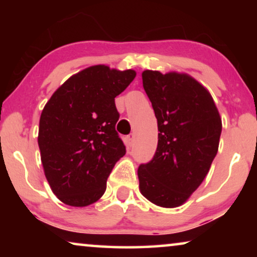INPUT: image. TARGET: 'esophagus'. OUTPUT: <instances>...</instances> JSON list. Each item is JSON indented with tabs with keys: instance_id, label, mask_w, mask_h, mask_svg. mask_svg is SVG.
Masks as SVG:
<instances>
[{
	"instance_id": "esophagus-1",
	"label": "esophagus",
	"mask_w": 257,
	"mask_h": 257,
	"mask_svg": "<svg viewBox=\"0 0 257 257\" xmlns=\"http://www.w3.org/2000/svg\"><path fill=\"white\" fill-rule=\"evenodd\" d=\"M135 135H133V133H131V135H130L127 138H126V142H127V145L128 146H132L133 145V143H135Z\"/></svg>"
}]
</instances>
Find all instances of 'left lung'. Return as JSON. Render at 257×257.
I'll return each instance as SVG.
<instances>
[{"instance_id":"left-lung-1","label":"left lung","mask_w":257,"mask_h":257,"mask_svg":"<svg viewBox=\"0 0 257 257\" xmlns=\"http://www.w3.org/2000/svg\"><path fill=\"white\" fill-rule=\"evenodd\" d=\"M142 77L159 133L153 159L138 168L139 189L154 205L175 208L209 172L222 121L209 91L187 73L145 70Z\"/></svg>"}]
</instances>
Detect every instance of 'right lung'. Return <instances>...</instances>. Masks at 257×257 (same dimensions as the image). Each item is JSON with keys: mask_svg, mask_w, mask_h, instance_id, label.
Returning a JSON list of instances; mask_svg holds the SVG:
<instances>
[{"mask_svg": "<svg viewBox=\"0 0 257 257\" xmlns=\"http://www.w3.org/2000/svg\"><path fill=\"white\" fill-rule=\"evenodd\" d=\"M99 64L77 72L55 91L42 111L38 146L45 178L65 205L85 207L99 200L126 149L115 131L114 98L136 77Z\"/></svg>", "mask_w": 257, "mask_h": 257, "instance_id": "right-lung-1", "label": "right lung"}]
</instances>
